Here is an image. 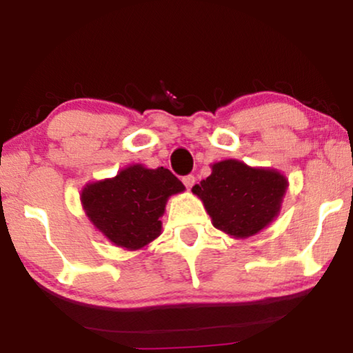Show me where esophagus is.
Masks as SVG:
<instances>
[{
	"instance_id": "esophagus-1",
	"label": "esophagus",
	"mask_w": 353,
	"mask_h": 353,
	"mask_svg": "<svg viewBox=\"0 0 353 353\" xmlns=\"http://www.w3.org/2000/svg\"><path fill=\"white\" fill-rule=\"evenodd\" d=\"M183 183H185V186L188 188V190H191V188L194 186V183H196V176L194 175H186L185 178H183Z\"/></svg>"
}]
</instances>
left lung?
I'll use <instances>...</instances> for the list:
<instances>
[{
	"mask_svg": "<svg viewBox=\"0 0 353 353\" xmlns=\"http://www.w3.org/2000/svg\"><path fill=\"white\" fill-rule=\"evenodd\" d=\"M212 173L192 186L216 230L234 239L254 236L272 223L281 210L289 186L281 172L226 159L212 163Z\"/></svg>",
	"mask_w": 353,
	"mask_h": 353,
	"instance_id": "8db88e82",
	"label": "left lung"
}]
</instances>
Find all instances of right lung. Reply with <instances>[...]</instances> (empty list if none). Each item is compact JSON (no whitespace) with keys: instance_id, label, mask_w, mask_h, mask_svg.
Segmentation results:
<instances>
[{"instance_id":"1","label":"right lung","mask_w":353,"mask_h":353,"mask_svg":"<svg viewBox=\"0 0 353 353\" xmlns=\"http://www.w3.org/2000/svg\"><path fill=\"white\" fill-rule=\"evenodd\" d=\"M183 191V183L168 168L133 163L112 178L86 183L80 201L105 239L125 250H139L161 236L168 197Z\"/></svg>"}]
</instances>
